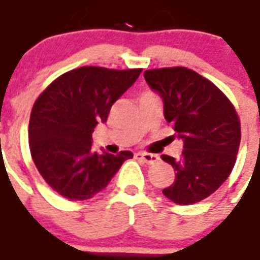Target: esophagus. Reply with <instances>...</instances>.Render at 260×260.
Instances as JSON below:
<instances>
[{
	"mask_svg": "<svg viewBox=\"0 0 260 260\" xmlns=\"http://www.w3.org/2000/svg\"><path fill=\"white\" fill-rule=\"evenodd\" d=\"M135 157L138 158V160H141V161H143V163H146V164H154V163H157L158 160H160L157 154H152V153H146V152L136 153Z\"/></svg>",
	"mask_w": 260,
	"mask_h": 260,
	"instance_id": "34e87169",
	"label": "esophagus"
}]
</instances>
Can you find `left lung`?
<instances>
[{
	"instance_id": "8db88e82",
	"label": "left lung",
	"mask_w": 260,
	"mask_h": 260,
	"mask_svg": "<svg viewBox=\"0 0 260 260\" xmlns=\"http://www.w3.org/2000/svg\"><path fill=\"white\" fill-rule=\"evenodd\" d=\"M145 79L164 102V118L184 141L173 166L174 182L163 193L177 205H192L216 192L234 169L241 142L240 117L229 97L185 67L147 69Z\"/></svg>"
}]
</instances>
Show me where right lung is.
Returning <instances> with one entry per match:
<instances>
[{
  "label": "right lung",
  "mask_w": 260,
  "mask_h": 260,
  "mask_svg": "<svg viewBox=\"0 0 260 260\" xmlns=\"http://www.w3.org/2000/svg\"><path fill=\"white\" fill-rule=\"evenodd\" d=\"M142 69L82 67L65 72L40 93L31 108L29 147L39 173L69 201H86L103 191L125 160L97 153L91 134L107 121L113 104L139 78Z\"/></svg>",
  "instance_id": "1"
}]
</instances>
